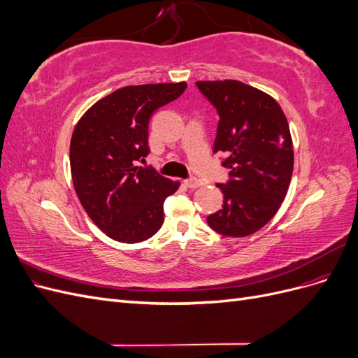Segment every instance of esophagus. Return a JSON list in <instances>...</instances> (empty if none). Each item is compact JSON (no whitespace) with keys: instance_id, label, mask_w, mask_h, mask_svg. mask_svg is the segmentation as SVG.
I'll list each match as a JSON object with an SVG mask.
<instances>
[{"instance_id":"esophagus-1","label":"esophagus","mask_w":358,"mask_h":358,"mask_svg":"<svg viewBox=\"0 0 358 358\" xmlns=\"http://www.w3.org/2000/svg\"><path fill=\"white\" fill-rule=\"evenodd\" d=\"M185 185H187L188 188H191V189H196V188L201 187V180L197 179V178H191V179H188V180H185Z\"/></svg>"}]
</instances>
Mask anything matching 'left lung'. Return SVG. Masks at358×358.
I'll use <instances>...</instances> for the list:
<instances>
[{
	"mask_svg": "<svg viewBox=\"0 0 358 358\" xmlns=\"http://www.w3.org/2000/svg\"><path fill=\"white\" fill-rule=\"evenodd\" d=\"M199 90L218 110L213 152L229 155L230 180L218 185L222 209L208 216L216 233L254 234L282 204L294 167L287 117L268 94L239 80H200Z\"/></svg>",
	"mask_w": 358,
	"mask_h": 358,
	"instance_id": "1",
	"label": "left lung"
}]
</instances>
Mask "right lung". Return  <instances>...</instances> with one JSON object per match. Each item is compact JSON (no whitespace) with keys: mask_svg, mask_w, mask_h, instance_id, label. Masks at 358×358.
Returning a JSON list of instances; mask_svg holds the SVG:
<instances>
[{"mask_svg":"<svg viewBox=\"0 0 358 358\" xmlns=\"http://www.w3.org/2000/svg\"><path fill=\"white\" fill-rule=\"evenodd\" d=\"M185 88V82L124 86L92 104L74 127L70 167L76 194L113 241L138 243L161 229L162 204L180 183L136 161L149 154L150 116Z\"/></svg>","mask_w":358,"mask_h":358,"instance_id":"right-lung-1","label":"right lung"}]
</instances>
